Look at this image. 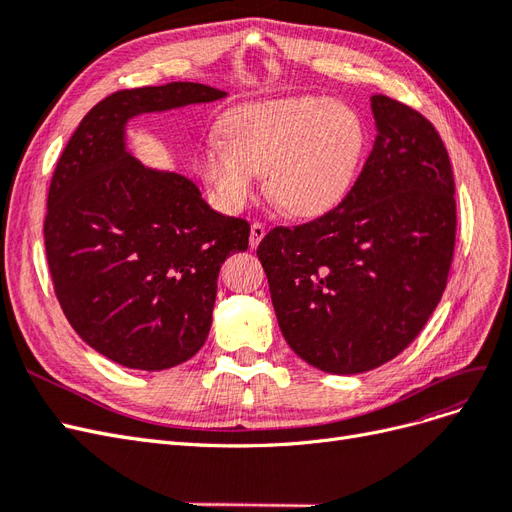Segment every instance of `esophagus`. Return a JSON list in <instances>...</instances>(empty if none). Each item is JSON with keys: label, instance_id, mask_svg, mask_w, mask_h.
<instances>
[{"label": "esophagus", "instance_id": "34e87169", "mask_svg": "<svg viewBox=\"0 0 512 512\" xmlns=\"http://www.w3.org/2000/svg\"><path fill=\"white\" fill-rule=\"evenodd\" d=\"M265 232H267L265 226H262L260 222H254L250 228V247H258L262 237H265Z\"/></svg>", "mask_w": 512, "mask_h": 512}]
</instances>
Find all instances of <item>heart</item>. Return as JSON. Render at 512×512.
I'll list each match as a JSON object with an SVG mask.
<instances>
[{
	"label": "heart",
	"instance_id": "heart-1",
	"mask_svg": "<svg viewBox=\"0 0 512 512\" xmlns=\"http://www.w3.org/2000/svg\"><path fill=\"white\" fill-rule=\"evenodd\" d=\"M224 136L209 138L198 153L200 175L220 207H245L267 173L271 198L303 220L344 203L367 147L359 111L316 96L239 106L226 115Z\"/></svg>",
	"mask_w": 512,
	"mask_h": 512
}]
</instances>
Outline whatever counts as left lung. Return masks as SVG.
I'll use <instances>...</instances> for the list:
<instances>
[{"instance_id": "1", "label": "left lung", "mask_w": 512, "mask_h": 512, "mask_svg": "<svg viewBox=\"0 0 512 512\" xmlns=\"http://www.w3.org/2000/svg\"><path fill=\"white\" fill-rule=\"evenodd\" d=\"M376 143L344 203L258 245L288 346L337 376L410 346L438 307L455 250V179L436 128L371 96Z\"/></svg>"}]
</instances>
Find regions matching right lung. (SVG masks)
Masks as SVG:
<instances>
[{
	"label": "right lung",
	"instance_id": "obj_1",
	"mask_svg": "<svg viewBox=\"0 0 512 512\" xmlns=\"http://www.w3.org/2000/svg\"><path fill=\"white\" fill-rule=\"evenodd\" d=\"M228 94L200 83L123 89L83 117L55 166L44 245L55 294L87 346L162 371L203 348L222 262L250 224L213 211L196 183L136 160L128 121Z\"/></svg>",
	"mask_w": 512,
	"mask_h": 512
}]
</instances>
